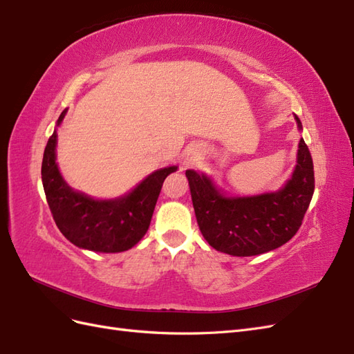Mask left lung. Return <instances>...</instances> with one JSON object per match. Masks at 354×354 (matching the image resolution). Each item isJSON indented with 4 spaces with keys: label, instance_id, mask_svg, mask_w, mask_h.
<instances>
[{
    "label": "left lung",
    "instance_id": "obj_1",
    "mask_svg": "<svg viewBox=\"0 0 354 354\" xmlns=\"http://www.w3.org/2000/svg\"><path fill=\"white\" fill-rule=\"evenodd\" d=\"M295 120L301 128L297 115ZM186 177L202 236L212 248L234 257L264 254L286 243L301 226L315 192L313 159L303 138L292 177L277 192L233 198L194 169Z\"/></svg>",
    "mask_w": 354,
    "mask_h": 354
}]
</instances>
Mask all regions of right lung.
Instances as JSON below:
<instances>
[{
  "label": "right lung",
  "instance_id": "1",
  "mask_svg": "<svg viewBox=\"0 0 354 354\" xmlns=\"http://www.w3.org/2000/svg\"><path fill=\"white\" fill-rule=\"evenodd\" d=\"M62 112L57 125L63 121ZM56 131L48 138L42 158L41 178L59 230L68 241L95 252H122L140 241L152 220L160 187L177 167L160 168L147 176L130 194L118 199H94L73 190L56 164Z\"/></svg>",
  "mask_w": 354,
  "mask_h": 354
}]
</instances>
